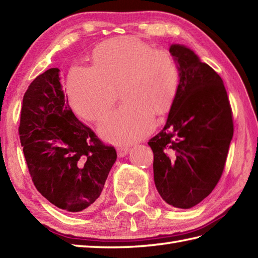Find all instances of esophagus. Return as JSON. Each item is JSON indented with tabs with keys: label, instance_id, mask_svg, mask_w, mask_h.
Instances as JSON below:
<instances>
[{
	"label": "esophagus",
	"instance_id": "1",
	"mask_svg": "<svg viewBox=\"0 0 258 258\" xmlns=\"http://www.w3.org/2000/svg\"><path fill=\"white\" fill-rule=\"evenodd\" d=\"M127 152H128L127 146H119V148H117V155L119 158H123L124 155L127 154Z\"/></svg>",
	"mask_w": 258,
	"mask_h": 258
}]
</instances>
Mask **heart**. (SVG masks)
<instances>
[{
    "mask_svg": "<svg viewBox=\"0 0 258 258\" xmlns=\"http://www.w3.org/2000/svg\"><path fill=\"white\" fill-rule=\"evenodd\" d=\"M179 66L170 52L133 38L115 39L96 50L94 66L70 69L68 88L74 108L88 120H99L122 87L125 103L108 114L99 132L115 143H131L150 133L156 115L170 109L178 93Z\"/></svg>",
    "mask_w": 258,
    "mask_h": 258,
    "instance_id": "b5f03b06",
    "label": "heart"
}]
</instances>
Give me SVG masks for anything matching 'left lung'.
Segmentation results:
<instances>
[{
    "instance_id": "8db88e82",
    "label": "left lung",
    "mask_w": 258,
    "mask_h": 258,
    "mask_svg": "<svg viewBox=\"0 0 258 258\" xmlns=\"http://www.w3.org/2000/svg\"><path fill=\"white\" fill-rule=\"evenodd\" d=\"M180 83L166 124L149 141L154 182L166 204L188 209L220 180L234 134L233 110L223 79L192 50L172 44Z\"/></svg>"
}]
</instances>
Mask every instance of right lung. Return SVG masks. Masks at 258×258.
Segmentation results:
<instances>
[{
    "label": "right lung",
    "mask_w": 258,
    "mask_h": 258,
    "mask_svg": "<svg viewBox=\"0 0 258 258\" xmlns=\"http://www.w3.org/2000/svg\"><path fill=\"white\" fill-rule=\"evenodd\" d=\"M58 68L39 75L23 96L19 135L35 188L60 209L93 206L117 154L76 117Z\"/></svg>",
    "instance_id": "add662e5"
}]
</instances>
